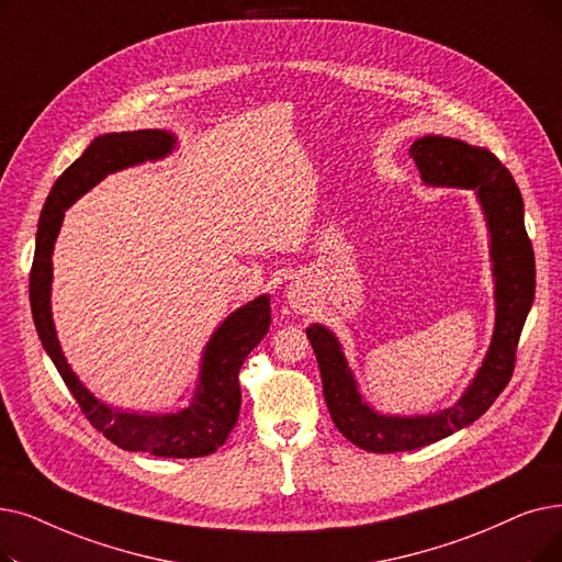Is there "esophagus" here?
<instances>
[{
	"label": "esophagus",
	"instance_id": "34e87169",
	"mask_svg": "<svg viewBox=\"0 0 562 562\" xmlns=\"http://www.w3.org/2000/svg\"><path fill=\"white\" fill-rule=\"evenodd\" d=\"M286 299H289V303H291V307L294 310H299V312H305V289H303V284L296 280V282H291L289 286H286Z\"/></svg>",
	"mask_w": 562,
	"mask_h": 562
}]
</instances>
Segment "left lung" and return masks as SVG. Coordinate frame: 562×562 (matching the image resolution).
Masks as SVG:
<instances>
[{
  "mask_svg": "<svg viewBox=\"0 0 562 562\" xmlns=\"http://www.w3.org/2000/svg\"><path fill=\"white\" fill-rule=\"evenodd\" d=\"M408 156L427 186L475 190L492 234L496 326L482 368L454 406L429 416H383L360 397L337 337L312 324L307 339L319 362L330 418L353 446L368 452L416 450L475 423L515 372L519 335L535 299V255L524 225V200L507 167L492 151L441 135L416 139Z\"/></svg>",
  "mask_w": 562,
  "mask_h": 562,
  "instance_id": "left-lung-1",
  "label": "left lung"
}]
</instances>
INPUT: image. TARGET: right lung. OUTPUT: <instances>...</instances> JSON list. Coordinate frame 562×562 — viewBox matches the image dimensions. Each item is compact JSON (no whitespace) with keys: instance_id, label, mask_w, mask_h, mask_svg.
<instances>
[{"instance_id":"right-lung-1","label":"right lung","mask_w":562,"mask_h":562,"mask_svg":"<svg viewBox=\"0 0 562 562\" xmlns=\"http://www.w3.org/2000/svg\"><path fill=\"white\" fill-rule=\"evenodd\" d=\"M177 137L169 131L108 133L95 137L85 154L55 181L43 204L36 250L30 273V303L38 339L57 372L76 397L87 420L103 431L108 441L131 452H149L156 457H206L221 448L234 429L240 411L238 372L243 360L259 345L271 326V299L257 296L248 305L232 312L215 328L200 364V385L188 408L177 413H128L95 400L82 381L70 370L59 347L53 310V250L64 223V211L78 202L87 190L101 183L108 175L146 160H160L172 154Z\"/></svg>"}]
</instances>
